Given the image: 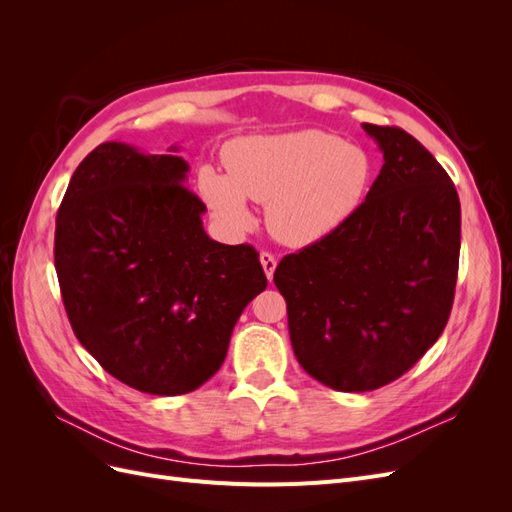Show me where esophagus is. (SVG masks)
Returning <instances> with one entry per match:
<instances>
[{
	"label": "esophagus",
	"instance_id": "esophagus-1",
	"mask_svg": "<svg viewBox=\"0 0 512 512\" xmlns=\"http://www.w3.org/2000/svg\"><path fill=\"white\" fill-rule=\"evenodd\" d=\"M260 262H262V269H265L267 280L271 282V280H273V273H275V267H277L275 256L269 254V252H262V254H260Z\"/></svg>",
	"mask_w": 512,
	"mask_h": 512
}]
</instances>
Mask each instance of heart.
Returning <instances> with one entry per match:
<instances>
[{
	"instance_id": "1",
	"label": "heart",
	"mask_w": 512,
	"mask_h": 512,
	"mask_svg": "<svg viewBox=\"0 0 512 512\" xmlns=\"http://www.w3.org/2000/svg\"><path fill=\"white\" fill-rule=\"evenodd\" d=\"M228 177L205 166L198 190L228 232L254 215L245 198L267 203V228L292 247L327 239L361 207L371 181L369 156L322 130L239 138L226 149Z\"/></svg>"
}]
</instances>
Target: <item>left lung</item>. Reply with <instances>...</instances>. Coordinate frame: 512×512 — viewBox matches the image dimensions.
<instances>
[{
	"label": "left lung",
	"instance_id": "left-lung-1",
	"mask_svg": "<svg viewBox=\"0 0 512 512\" xmlns=\"http://www.w3.org/2000/svg\"><path fill=\"white\" fill-rule=\"evenodd\" d=\"M384 164L333 235L280 260L292 350L309 376L363 393L404 376L438 342L455 299V183L406 130L363 123Z\"/></svg>",
	"mask_w": 512,
	"mask_h": 512
}]
</instances>
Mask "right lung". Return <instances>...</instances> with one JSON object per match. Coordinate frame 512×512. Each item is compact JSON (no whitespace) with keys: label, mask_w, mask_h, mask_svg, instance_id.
Wrapping results in <instances>:
<instances>
[{"label":"right lung","mask_w":512,"mask_h":512,"mask_svg":"<svg viewBox=\"0 0 512 512\" xmlns=\"http://www.w3.org/2000/svg\"><path fill=\"white\" fill-rule=\"evenodd\" d=\"M188 170L179 156L102 143L57 211L55 271L72 331L108 374L149 395L205 384L267 288L252 245L207 237Z\"/></svg>","instance_id":"1"}]
</instances>
